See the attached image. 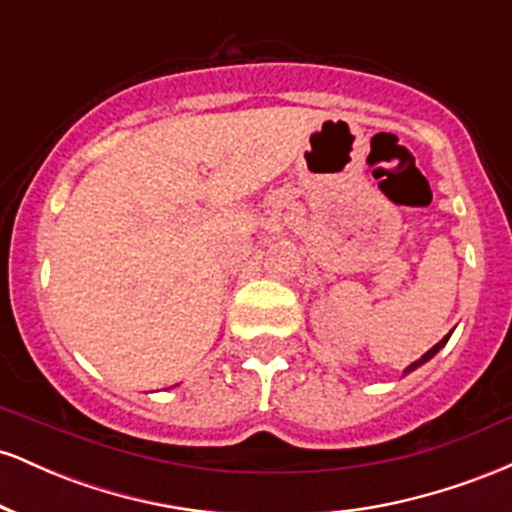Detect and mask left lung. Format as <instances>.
<instances>
[{
  "instance_id": "left-lung-1",
  "label": "left lung",
  "mask_w": 512,
  "mask_h": 512,
  "mask_svg": "<svg viewBox=\"0 0 512 512\" xmlns=\"http://www.w3.org/2000/svg\"><path fill=\"white\" fill-rule=\"evenodd\" d=\"M450 334H452V332H450ZM450 334H445V337H443V339H440V342H438L436 346H433V349H428L424 356H421V358H416V361H414V363H411V366H407V368H404V375L414 373V370H416V368H421V366H424V363H428V361H431V358H433V356H436V354H438V351H440V349H443V346H445V344H448Z\"/></svg>"
}]
</instances>
